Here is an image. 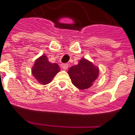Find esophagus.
<instances>
[{
	"instance_id": "obj_1",
	"label": "esophagus",
	"mask_w": 135,
	"mask_h": 135,
	"mask_svg": "<svg viewBox=\"0 0 135 135\" xmlns=\"http://www.w3.org/2000/svg\"><path fill=\"white\" fill-rule=\"evenodd\" d=\"M61 66L62 69H64V70H67L68 69V65L67 64H63L61 65Z\"/></svg>"
}]
</instances>
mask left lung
<instances>
[{
	"label": "left lung",
	"mask_w": 135,
	"mask_h": 135,
	"mask_svg": "<svg viewBox=\"0 0 135 135\" xmlns=\"http://www.w3.org/2000/svg\"><path fill=\"white\" fill-rule=\"evenodd\" d=\"M72 84L80 90L89 89L99 75V68L91 62L82 59L78 65L71 67L68 71Z\"/></svg>",
	"instance_id": "obj_1"
}]
</instances>
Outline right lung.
I'll return each instance as SVG.
<instances>
[{"label": "right lung", "mask_w": 135, "mask_h": 135, "mask_svg": "<svg viewBox=\"0 0 135 135\" xmlns=\"http://www.w3.org/2000/svg\"><path fill=\"white\" fill-rule=\"evenodd\" d=\"M59 71V65L57 64L50 63L46 55H42L36 60L32 73L39 83L47 84Z\"/></svg>", "instance_id": "obj_1"}]
</instances>
